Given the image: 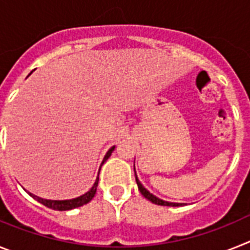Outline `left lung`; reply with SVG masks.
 Masks as SVG:
<instances>
[{
	"label": "left lung",
	"mask_w": 250,
	"mask_h": 250,
	"mask_svg": "<svg viewBox=\"0 0 250 250\" xmlns=\"http://www.w3.org/2000/svg\"><path fill=\"white\" fill-rule=\"evenodd\" d=\"M134 175H136V171H134ZM136 182H137L138 185V188H140L141 194L143 195V196L146 197V199H148L149 201H152L153 204H156V205H164V206H182V204H176V203H168V201H164L161 200V199H158V197H156L155 195H152L149 191H147L146 188H143L142 184L140 182V180L137 179V176H136Z\"/></svg>",
	"instance_id": "1"
}]
</instances>
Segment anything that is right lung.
<instances>
[{
    "label": "right lung",
    "instance_id": "right-lung-1",
    "mask_svg": "<svg viewBox=\"0 0 250 250\" xmlns=\"http://www.w3.org/2000/svg\"><path fill=\"white\" fill-rule=\"evenodd\" d=\"M113 149H114V147H112V148H110L109 151L107 152V155L104 156V160H103V162H102V165L107 161L108 157L112 155ZM98 181H99V177L97 179V181H95V184L93 185V188H90V190H89L86 194L82 195V196L77 197V199H73V200H62V201H59V200H45V199H41V197L35 196V195L30 194V192H29V194H30V196L34 197L35 200H38L39 203H41L42 205H45L46 208H49V209L59 210V211H65V210H71V209H75V208H79V206L85 205V204H88L89 201L92 200L93 197H94L95 192H97V186H98Z\"/></svg>",
    "mask_w": 250,
    "mask_h": 250
}]
</instances>
